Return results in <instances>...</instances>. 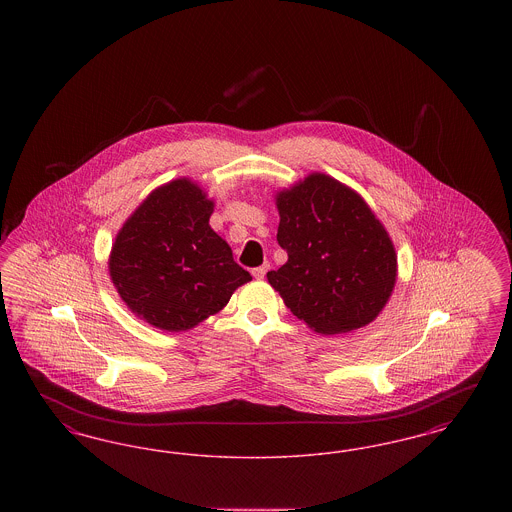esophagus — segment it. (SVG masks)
I'll return each instance as SVG.
<instances>
[{"instance_id": "34e87169", "label": "esophagus", "mask_w": 512, "mask_h": 512, "mask_svg": "<svg viewBox=\"0 0 512 512\" xmlns=\"http://www.w3.org/2000/svg\"><path fill=\"white\" fill-rule=\"evenodd\" d=\"M268 265H261V267H255L251 270V274H253V278H257V280H263L265 278V274H267Z\"/></svg>"}]
</instances>
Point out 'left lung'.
Listing matches in <instances>:
<instances>
[{"mask_svg":"<svg viewBox=\"0 0 512 512\" xmlns=\"http://www.w3.org/2000/svg\"><path fill=\"white\" fill-rule=\"evenodd\" d=\"M276 240L288 263L267 274L286 307L318 334L351 332L390 299L397 257L363 197L326 174H311L276 197Z\"/></svg>","mask_w":512,"mask_h":512,"instance_id":"left-lung-1","label":"left lung"}]
</instances>
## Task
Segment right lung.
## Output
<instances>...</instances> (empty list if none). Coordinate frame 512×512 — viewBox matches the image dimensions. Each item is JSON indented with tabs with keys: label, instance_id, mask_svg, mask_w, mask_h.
Returning a JSON list of instances; mask_svg holds the SVG:
<instances>
[{
	"label": "right lung",
	"instance_id": "1",
	"mask_svg": "<svg viewBox=\"0 0 512 512\" xmlns=\"http://www.w3.org/2000/svg\"><path fill=\"white\" fill-rule=\"evenodd\" d=\"M211 213L213 201L180 178L155 190L124 222L109 272L132 313L167 332L188 330L251 280L209 226Z\"/></svg>",
	"mask_w": 512,
	"mask_h": 512
}]
</instances>
